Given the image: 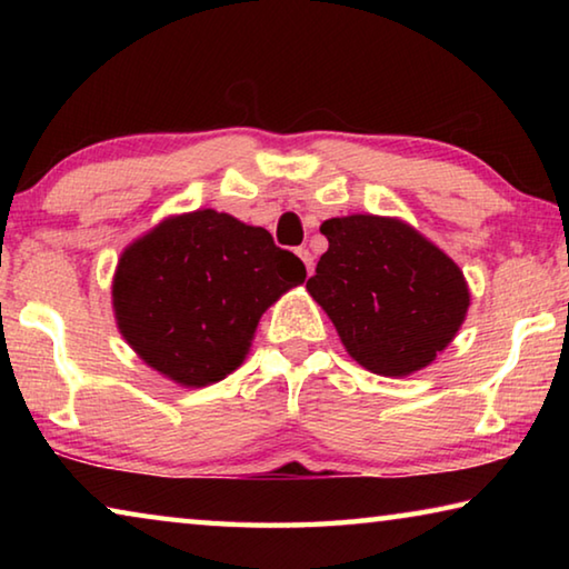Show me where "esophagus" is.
Listing matches in <instances>:
<instances>
[{
	"label": "esophagus",
	"instance_id": "esophagus-1",
	"mask_svg": "<svg viewBox=\"0 0 569 569\" xmlns=\"http://www.w3.org/2000/svg\"><path fill=\"white\" fill-rule=\"evenodd\" d=\"M296 256H298V258H301V261H303V266H306V273H308V276H311V273H313V256H311V253H308V250H306V248H296Z\"/></svg>",
	"mask_w": 569,
	"mask_h": 569
}]
</instances>
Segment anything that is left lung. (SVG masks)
Listing matches in <instances>:
<instances>
[{
  "mask_svg": "<svg viewBox=\"0 0 569 569\" xmlns=\"http://www.w3.org/2000/svg\"><path fill=\"white\" fill-rule=\"evenodd\" d=\"M321 233L329 250L306 288L351 359L393 379L435 363L469 311L461 268L401 218H329Z\"/></svg>",
  "mask_w": 569,
  "mask_h": 569,
  "instance_id": "8db88e82",
  "label": "left lung"
}]
</instances>
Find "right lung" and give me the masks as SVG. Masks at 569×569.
I'll return each instance as SVG.
<instances>
[{"mask_svg":"<svg viewBox=\"0 0 569 569\" xmlns=\"http://www.w3.org/2000/svg\"><path fill=\"white\" fill-rule=\"evenodd\" d=\"M303 281L306 266L266 228L203 208L160 220L122 250L112 311L150 369L200 389L243 363L266 308Z\"/></svg>","mask_w":569,"mask_h":569,"instance_id":"1","label":"right lung"}]
</instances>
